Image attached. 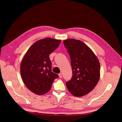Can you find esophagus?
I'll return each mask as SVG.
<instances>
[{"instance_id":"esophagus-1","label":"esophagus","mask_w":122,"mask_h":122,"mask_svg":"<svg viewBox=\"0 0 122 122\" xmlns=\"http://www.w3.org/2000/svg\"><path fill=\"white\" fill-rule=\"evenodd\" d=\"M59 78H61V79L62 78V73H60L59 74Z\"/></svg>"}]
</instances>
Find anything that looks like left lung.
<instances>
[{
  "mask_svg": "<svg viewBox=\"0 0 122 122\" xmlns=\"http://www.w3.org/2000/svg\"><path fill=\"white\" fill-rule=\"evenodd\" d=\"M69 54L73 71L71 80L66 82L69 92L81 97L91 92L97 84L100 67L97 56L86 44L73 38L63 41Z\"/></svg>",
  "mask_w": 122,
  "mask_h": 122,
  "instance_id": "left-lung-1",
  "label": "left lung"
}]
</instances>
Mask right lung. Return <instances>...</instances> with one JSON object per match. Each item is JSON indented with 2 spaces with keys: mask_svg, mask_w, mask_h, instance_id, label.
<instances>
[{
  "mask_svg": "<svg viewBox=\"0 0 122 122\" xmlns=\"http://www.w3.org/2000/svg\"><path fill=\"white\" fill-rule=\"evenodd\" d=\"M60 40L47 37L35 42L24 56L20 65L22 80L29 90L37 95L50 91L58 75L51 71L49 54L59 46Z\"/></svg>",
  "mask_w": 122,
  "mask_h": 122,
  "instance_id": "obj_1",
  "label": "right lung"
}]
</instances>
